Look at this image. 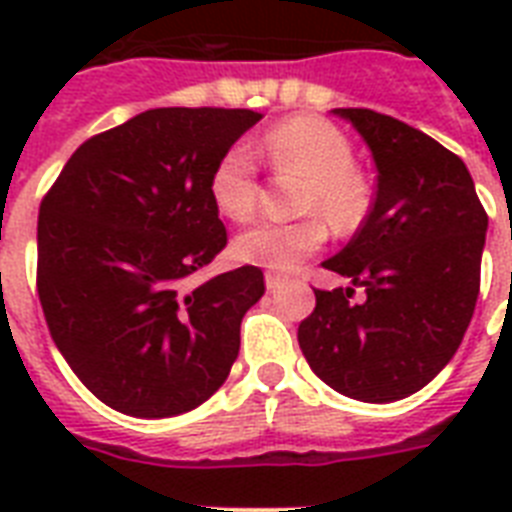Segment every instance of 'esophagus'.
Masks as SVG:
<instances>
[{
  "label": "esophagus",
  "mask_w": 512,
  "mask_h": 512,
  "mask_svg": "<svg viewBox=\"0 0 512 512\" xmlns=\"http://www.w3.org/2000/svg\"><path fill=\"white\" fill-rule=\"evenodd\" d=\"M284 284H287V279H284V276H276V273H265V287L271 289V292L281 289Z\"/></svg>",
  "instance_id": "esophagus-1"
}]
</instances>
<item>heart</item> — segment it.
Masks as SVG:
<instances>
[{
    "label": "heart",
    "mask_w": 512,
    "mask_h": 512,
    "mask_svg": "<svg viewBox=\"0 0 512 512\" xmlns=\"http://www.w3.org/2000/svg\"><path fill=\"white\" fill-rule=\"evenodd\" d=\"M260 151L276 170L305 175L300 209L311 215L276 223L263 220L233 241L239 260L276 273L295 271L327 241V225L312 212L319 208L337 231H353L366 212V191L353 172V146L345 132L319 116H292L265 132ZM209 199L231 220H247L257 207V162L247 143H233L209 172Z\"/></svg>",
    "instance_id": "obj_1"
}]
</instances>
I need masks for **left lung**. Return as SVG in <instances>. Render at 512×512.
I'll return each instance as SVG.
<instances>
[{
    "instance_id": "left-lung-1",
    "label": "left lung",
    "mask_w": 512,
    "mask_h": 512,
    "mask_svg": "<svg viewBox=\"0 0 512 512\" xmlns=\"http://www.w3.org/2000/svg\"><path fill=\"white\" fill-rule=\"evenodd\" d=\"M377 164L374 204L324 268L364 287L313 289L297 329L303 356L329 388L388 404L425 388L460 348L481 289L489 217L460 156L393 116L335 108Z\"/></svg>"
}]
</instances>
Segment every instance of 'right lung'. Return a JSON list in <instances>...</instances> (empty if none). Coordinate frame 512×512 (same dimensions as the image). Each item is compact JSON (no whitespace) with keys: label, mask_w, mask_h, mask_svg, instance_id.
Masks as SVG:
<instances>
[{"label":"right lung","mask_w":512,"mask_h":512,"mask_svg":"<svg viewBox=\"0 0 512 512\" xmlns=\"http://www.w3.org/2000/svg\"><path fill=\"white\" fill-rule=\"evenodd\" d=\"M260 119L249 108H151L84 140L44 193V319L84 388L116 412H191L239 356L263 271L241 265L199 287L188 279L228 244L209 172Z\"/></svg>","instance_id":"1"}]
</instances>
